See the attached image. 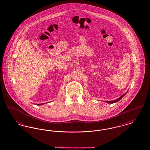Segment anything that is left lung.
<instances>
[{
  "mask_svg": "<svg viewBox=\"0 0 150 150\" xmlns=\"http://www.w3.org/2000/svg\"><path fill=\"white\" fill-rule=\"evenodd\" d=\"M126 93H125V94H122V96H121V97H120L119 98H117V100H111V101H106L107 103H116V102H118L119 100H121V98L126 94Z\"/></svg>",
  "mask_w": 150,
  "mask_h": 150,
  "instance_id": "1",
  "label": "left lung"
}]
</instances>
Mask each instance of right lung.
Segmentation results:
<instances>
[{
    "label": "right lung",
    "instance_id": "1",
    "mask_svg": "<svg viewBox=\"0 0 150 150\" xmlns=\"http://www.w3.org/2000/svg\"><path fill=\"white\" fill-rule=\"evenodd\" d=\"M43 104H44V103H40V104H36V105H43Z\"/></svg>",
    "mask_w": 150,
    "mask_h": 150
}]
</instances>
